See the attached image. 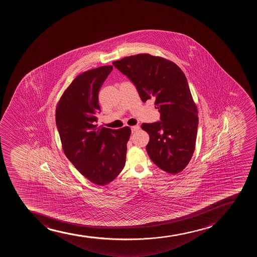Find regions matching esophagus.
Wrapping results in <instances>:
<instances>
[{
    "instance_id": "obj_1",
    "label": "esophagus",
    "mask_w": 257,
    "mask_h": 257,
    "mask_svg": "<svg viewBox=\"0 0 257 257\" xmlns=\"http://www.w3.org/2000/svg\"><path fill=\"white\" fill-rule=\"evenodd\" d=\"M140 129V126L138 125V124H137V125H133V126H132V132L133 133H135V132H138V130Z\"/></svg>"
}]
</instances>
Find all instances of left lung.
Returning <instances> with one entry per match:
<instances>
[{
	"instance_id": "obj_1",
	"label": "left lung",
	"mask_w": 257,
	"mask_h": 257,
	"mask_svg": "<svg viewBox=\"0 0 257 257\" xmlns=\"http://www.w3.org/2000/svg\"><path fill=\"white\" fill-rule=\"evenodd\" d=\"M113 65L134 83L143 102L155 99L161 121L141 126L150 137L146 149L152 161L165 172H181L193 155L198 127V111L182 70L149 54L127 56Z\"/></svg>"
}]
</instances>
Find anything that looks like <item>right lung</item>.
Listing matches in <instances>:
<instances>
[{"instance_id": "1", "label": "right lung", "mask_w": 257, "mask_h": 257, "mask_svg": "<svg viewBox=\"0 0 257 257\" xmlns=\"http://www.w3.org/2000/svg\"><path fill=\"white\" fill-rule=\"evenodd\" d=\"M113 70L103 66L78 75L59 100L56 126L64 154L91 182L105 185L124 168L131 128L97 127L98 92Z\"/></svg>"}]
</instances>
